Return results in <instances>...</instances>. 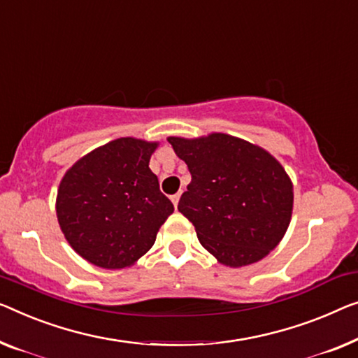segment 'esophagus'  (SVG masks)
<instances>
[{"mask_svg": "<svg viewBox=\"0 0 358 358\" xmlns=\"http://www.w3.org/2000/svg\"><path fill=\"white\" fill-rule=\"evenodd\" d=\"M180 196H181V193H177V194H173V196H172V202H173V206H175V209H177V206H178V201H180Z\"/></svg>", "mask_w": 358, "mask_h": 358, "instance_id": "1", "label": "esophagus"}]
</instances>
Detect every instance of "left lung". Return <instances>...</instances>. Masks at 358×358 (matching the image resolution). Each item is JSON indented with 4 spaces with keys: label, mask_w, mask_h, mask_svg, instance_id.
<instances>
[{
    "label": "left lung",
    "mask_w": 358,
    "mask_h": 358,
    "mask_svg": "<svg viewBox=\"0 0 358 358\" xmlns=\"http://www.w3.org/2000/svg\"><path fill=\"white\" fill-rule=\"evenodd\" d=\"M167 140L189 169L178 210L202 248L233 268L266 257L292 215V181L282 165L264 148L227 133Z\"/></svg>",
    "instance_id": "1"
}]
</instances>
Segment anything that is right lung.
Listing matches in <instances>:
<instances>
[{"label":"right lung","instance_id":"add662e5","mask_svg":"<svg viewBox=\"0 0 358 358\" xmlns=\"http://www.w3.org/2000/svg\"><path fill=\"white\" fill-rule=\"evenodd\" d=\"M157 141L117 138L72 165L56 197L67 243L101 268H127L156 241L173 204L149 169Z\"/></svg>","mask_w":358,"mask_h":358}]
</instances>
